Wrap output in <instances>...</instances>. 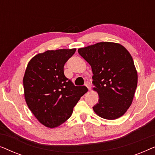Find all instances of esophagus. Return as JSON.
Returning a JSON list of instances; mask_svg holds the SVG:
<instances>
[{"instance_id":"esophagus-1","label":"esophagus","mask_w":155,"mask_h":155,"mask_svg":"<svg viewBox=\"0 0 155 155\" xmlns=\"http://www.w3.org/2000/svg\"><path fill=\"white\" fill-rule=\"evenodd\" d=\"M85 86L87 87L89 90H91V87H92V86H91V84H90V82H85Z\"/></svg>"}]
</instances>
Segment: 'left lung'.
Segmentation results:
<instances>
[{
	"label": "left lung",
	"mask_w": 155,
	"mask_h": 155,
	"mask_svg": "<svg viewBox=\"0 0 155 155\" xmlns=\"http://www.w3.org/2000/svg\"><path fill=\"white\" fill-rule=\"evenodd\" d=\"M78 53L92 67L94 90L99 94L95 113L108 120L122 116L132 104L137 84L130 53L112 42H99L79 48Z\"/></svg>",
	"instance_id": "1"
}]
</instances>
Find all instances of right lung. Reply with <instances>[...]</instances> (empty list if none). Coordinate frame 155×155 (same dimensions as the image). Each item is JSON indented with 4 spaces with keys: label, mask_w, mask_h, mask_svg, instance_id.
Here are the masks:
<instances>
[{
    "label": "right lung",
    "mask_w": 155,
    "mask_h": 155,
    "mask_svg": "<svg viewBox=\"0 0 155 155\" xmlns=\"http://www.w3.org/2000/svg\"><path fill=\"white\" fill-rule=\"evenodd\" d=\"M76 49L46 51L29 61L23 78L25 101L37 120L48 128L68 119L85 86H75L64 75V65Z\"/></svg>",
    "instance_id": "right-lung-1"
}]
</instances>
